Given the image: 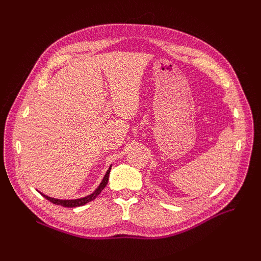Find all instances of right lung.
<instances>
[{
	"label": "right lung",
	"mask_w": 261,
	"mask_h": 261,
	"mask_svg": "<svg viewBox=\"0 0 261 261\" xmlns=\"http://www.w3.org/2000/svg\"><path fill=\"white\" fill-rule=\"evenodd\" d=\"M111 167H112V165H111L110 167H109V169L107 170V173H105L102 181L99 182V185L97 186L96 190L94 191L92 194H90V195H87V196L81 197V198H75V199H59V198H54V197H50V196H47V195H45V194H42V193H40V194H41V195H42L43 197H46L49 202H51V203L56 204V205H60V206H65V207L83 206V205H85V204H87L88 202L93 201L94 198H96L98 194L101 193V192L104 190V187L108 185Z\"/></svg>",
	"instance_id": "obj_1"
}]
</instances>
